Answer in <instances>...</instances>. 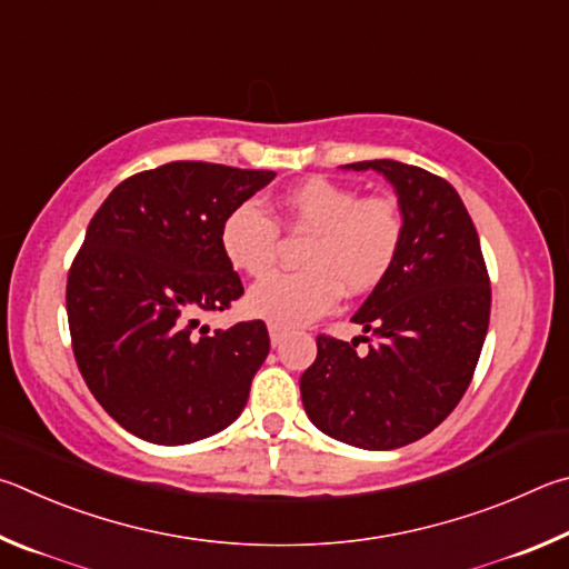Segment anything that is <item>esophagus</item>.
<instances>
[{
  "mask_svg": "<svg viewBox=\"0 0 569 569\" xmlns=\"http://www.w3.org/2000/svg\"><path fill=\"white\" fill-rule=\"evenodd\" d=\"M269 342H272V347H279V345L284 342V330H282V327L269 325Z\"/></svg>",
  "mask_w": 569,
  "mask_h": 569,
  "instance_id": "1",
  "label": "esophagus"
}]
</instances>
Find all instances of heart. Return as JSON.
I'll return each mask as SVG.
<instances>
[{
  "instance_id": "1",
  "label": "heart",
  "mask_w": 569,
  "mask_h": 569,
  "mask_svg": "<svg viewBox=\"0 0 569 569\" xmlns=\"http://www.w3.org/2000/svg\"><path fill=\"white\" fill-rule=\"evenodd\" d=\"M290 232L310 234L302 272L274 274L247 295V312L282 330L310 325L335 310L342 287L350 295L375 290L390 274L402 247V214L392 199L365 197L327 177H310L282 194ZM279 229L257 199L229 209L219 247L237 272L264 277L274 267Z\"/></svg>"
}]
</instances>
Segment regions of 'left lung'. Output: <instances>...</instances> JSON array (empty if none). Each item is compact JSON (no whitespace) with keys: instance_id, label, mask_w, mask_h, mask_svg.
Instances as JSON below:
<instances>
[{"instance_id":"left-lung-1","label":"left lung","mask_w":569,"mask_h":569,"mask_svg":"<svg viewBox=\"0 0 569 569\" xmlns=\"http://www.w3.org/2000/svg\"><path fill=\"white\" fill-rule=\"evenodd\" d=\"M342 169H375L392 184L402 247L352 317L377 345L360 357L355 342L317 337V360L300 380L302 405L335 440L397 450L430 435L470 387L490 325V277L450 182L395 159Z\"/></svg>"}]
</instances>
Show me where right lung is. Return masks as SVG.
<instances>
[{
  "mask_svg": "<svg viewBox=\"0 0 569 569\" xmlns=\"http://www.w3.org/2000/svg\"><path fill=\"white\" fill-rule=\"evenodd\" d=\"M264 169L169 162L117 184L67 277L77 367L107 415L152 445H189L242 415L269 355L262 320L212 330L199 317L242 297L219 247L229 209Z\"/></svg>",
  "mask_w": 569,
  "mask_h": 569,
  "instance_id": "right-lung-1",
  "label": "right lung"
}]
</instances>
